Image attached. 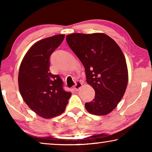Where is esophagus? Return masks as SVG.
I'll return each mask as SVG.
<instances>
[{
    "label": "esophagus",
    "instance_id": "obj_1",
    "mask_svg": "<svg viewBox=\"0 0 152 152\" xmlns=\"http://www.w3.org/2000/svg\"><path fill=\"white\" fill-rule=\"evenodd\" d=\"M82 87V83L81 82H77L76 85L74 86V88L76 89V91H79Z\"/></svg>",
    "mask_w": 152,
    "mask_h": 152
}]
</instances>
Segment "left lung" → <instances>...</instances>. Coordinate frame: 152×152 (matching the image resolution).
<instances>
[{"label": "left lung", "instance_id": "obj_1", "mask_svg": "<svg viewBox=\"0 0 152 152\" xmlns=\"http://www.w3.org/2000/svg\"><path fill=\"white\" fill-rule=\"evenodd\" d=\"M66 41L85 68L86 82L94 88L93 101L86 102L87 111L109 114L121 101L128 83L125 56L117 43L102 33H72Z\"/></svg>", "mask_w": 152, "mask_h": 152}]
</instances>
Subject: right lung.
<instances>
[{"label":"right lung","mask_w":152,"mask_h":152,"mask_svg":"<svg viewBox=\"0 0 152 152\" xmlns=\"http://www.w3.org/2000/svg\"><path fill=\"white\" fill-rule=\"evenodd\" d=\"M65 35H56L35 43L20 63L18 83L21 96L33 111L44 119L64 112L72 93L63 89L58 75L50 71V57Z\"/></svg>","instance_id":"obj_1"}]
</instances>
